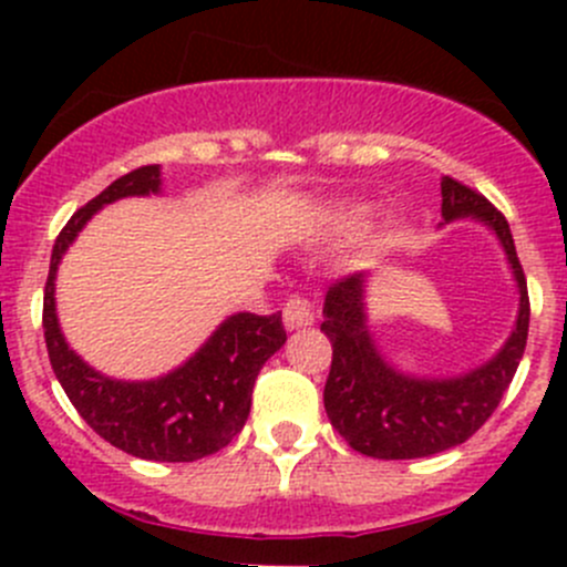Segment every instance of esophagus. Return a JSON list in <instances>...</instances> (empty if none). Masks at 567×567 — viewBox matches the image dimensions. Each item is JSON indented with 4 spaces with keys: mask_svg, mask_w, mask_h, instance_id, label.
<instances>
[{
    "mask_svg": "<svg viewBox=\"0 0 567 567\" xmlns=\"http://www.w3.org/2000/svg\"><path fill=\"white\" fill-rule=\"evenodd\" d=\"M282 320L288 329H307V326L316 323V316H312V305L301 296H290L285 301V310H282Z\"/></svg>",
    "mask_w": 567,
    "mask_h": 567,
    "instance_id": "34e87169",
    "label": "esophagus"
}]
</instances>
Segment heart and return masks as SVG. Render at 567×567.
I'll return each instance as SVG.
<instances>
[{"mask_svg": "<svg viewBox=\"0 0 567 567\" xmlns=\"http://www.w3.org/2000/svg\"><path fill=\"white\" fill-rule=\"evenodd\" d=\"M368 225H370V210L362 208V205H359V208H348L346 214L340 216V221H337V227H340L342 236H359V233L368 230ZM398 241H400L398 227H386L384 233H379V236H375L373 249H379V251L390 249Z\"/></svg>", "mask_w": 567, "mask_h": 567, "instance_id": "1", "label": "heart"}]
</instances>
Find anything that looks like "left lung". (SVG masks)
<instances>
[{
	"label": "left lung",
	"mask_w": 567,
	"mask_h": 567,
	"mask_svg": "<svg viewBox=\"0 0 567 567\" xmlns=\"http://www.w3.org/2000/svg\"><path fill=\"white\" fill-rule=\"evenodd\" d=\"M442 216L444 221L474 216L499 236L522 293L516 329L488 364L461 379H409L394 373L370 340L362 307V274L334 279L326 290L320 323V331L331 340V370L323 386V405L334 431L357 453L370 458H425L458 447L494 414L527 348V277L502 210L466 183L444 175Z\"/></svg>",
	"instance_id": "1"
}]
</instances>
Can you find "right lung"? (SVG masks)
I'll return each mask as SVG.
<instances>
[{"label":"right lung","instance_id":"add662e5","mask_svg":"<svg viewBox=\"0 0 567 567\" xmlns=\"http://www.w3.org/2000/svg\"><path fill=\"white\" fill-rule=\"evenodd\" d=\"M158 167L145 164L117 177L68 219L51 251L43 290V334L56 381L73 409L101 439L136 458L188 463L219 453L241 433L249 416L257 373L266 359L288 340L279 312H238L227 318L183 368L164 379L140 384L112 381L87 368L65 346L54 312L56 266L90 216L106 203L158 192Z\"/></svg>","mask_w":567,"mask_h":567}]
</instances>
